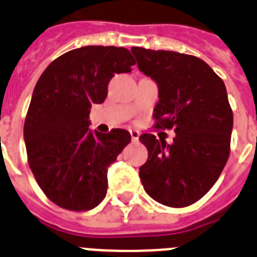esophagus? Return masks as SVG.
I'll return each instance as SVG.
<instances>
[{
	"label": "esophagus",
	"instance_id": "obj_1",
	"mask_svg": "<svg viewBox=\"0 0 257 257\" xmlns=\"http://www.w3.org/2000/svg\"><path fill=\"white\" fill-rule=\"evenodd\" d=\"M129 133H131L132 141L137 142L138 138H140V132H138V131H131V132H129Z\"/></svg>",
	"mask_w": 257,
	"mask_h": 257
}]
</instances>
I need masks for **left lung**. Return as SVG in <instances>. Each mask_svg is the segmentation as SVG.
Listing matches in <instances>:
<instances>
[{
	"label": "left lung",
	"instance_id": "obj_1",
	"mask_svg": "<svg viewBox=\"0 0 257 257\" xmlns=\"http://www.w3.org/2000/svg\"><path fill=\"white\" fill-rule=\"evenodd\" d=\"M138 68L159 86L154 108L156 129H173V144L140 136L149 158L140 178L149 195L182 208L209 191L230 154L233 111L226 88L211 67L194 55L132 48Z\"/></svg>",
	"mask_w": 257,
	"mask_h": 257
}]
</instances>
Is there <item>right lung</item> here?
<instances>
[{
	"mask_svg": "<svg viewBox=\"0 0 257 257\" xmlns=\"http://www.w3.org/2000/svg\"><path fill=\"white\" fill-rule=\"evenodd\" d=\"M135 64L125 48L84 46L58 57L40 76L24 121L27 158L41 190L61 208L89 211L104 199L107 167L131 135L90 132L89 113L104 102L115 73Z\"/></svg>",
	"mask_w": 257,
	"mask_h": 257,
	"instance_id": "add662e5",
	"label": "right lung"
}]
</instances>
